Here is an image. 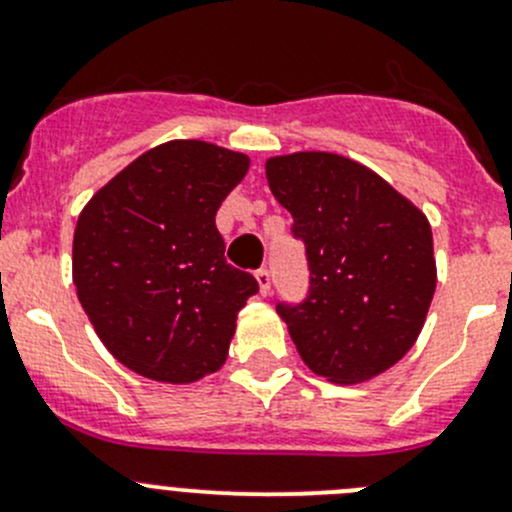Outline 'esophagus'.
I'll return each instance as SVG.
<instances>
[{
    "mask_svg": "<svg viewBox=\"0 0 512 512\" xmlns=\"http://www.w3.org/2000/svg\"><path fill=\"white\" fill-rule=\"evenodd\" d=\"M255 280H257V287H260L262 297H267V294H270V289H272L270 272H267V270H257L255 272Z\"/></svg>",
    "mask_w": 512,
    "mask_h": 512,
    "instance_id": "34e87169",
    "label": "esophagus"
}]
</instances>
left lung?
Returning a JSON list of instances; mask_svg holds the SVG:
<instances>
[{"instance_id":"obj_1","label":"left lung","mask_w":512,"mask_h":512,"mask_svg":"<svg viewBox=\"0 0 512 512\" xmlns=\"http://www.w3.org/2000/svg\"><path fill=\"white\" fill-rule=\"evenodd\" d=\"M265 173L307 247V299L277 304L299 356L334 384L384 374L416 344L436 292L428 218L339 153L272 156Z\"/></svg>"}]
</instances>
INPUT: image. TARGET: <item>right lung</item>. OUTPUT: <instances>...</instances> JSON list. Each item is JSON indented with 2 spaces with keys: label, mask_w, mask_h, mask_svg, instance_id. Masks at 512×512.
<instances>
[{
  "label": "right lung",
  "mask_w": 512,
  "mask_h": 512,
  "mask_svg": "<svg viewBox=\"0 0 512 512\" xmlns=\"http://www.w3.org/2000/svg\"><path fill=\"white\" fill-rule=\"evenodd\" d=\"M250 158L168 141L113 175L81 210L74 285L98 339L123 366L193 384L225 364L257 280L225 262L215 215Z\"/></svg>",
  "instance_id": "1"
}]
</instances>
